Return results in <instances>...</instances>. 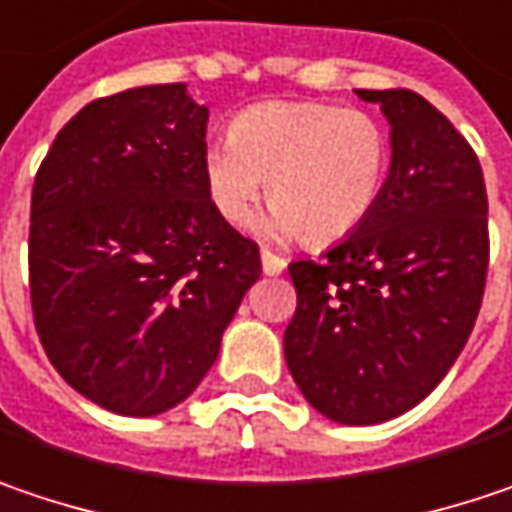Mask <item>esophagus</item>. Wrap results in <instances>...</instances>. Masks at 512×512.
<instances>
[{
  "label": "esophagus",
  "mask_w": 512,
  "mask_h": 512,
  "mask_svg": "<svg viewBox=\"0 0 512 512\" xmlns=\"http://www.w3.org/2000/svg\"><path fill=\"white\" fill-rule=\"evenodd\" d=\"M260 263H263V272L266 275H281L286 269V260L281 255H272V252H260Z\"/></svg>",
  "instance_id": "esophagus-1"
}]
</instances>
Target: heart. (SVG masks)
I'll return each instance as SVG.
<instances>
[{
  "instance_id": "1",
  "label": "heart",
  "mask_w": 512,
  "mask_h": 512,
  "mask_svg": "<svg viewBox=\"0 0 512 512\" xmlns=\"http://www.w3.org/2000/svg\"><path fill=\"white\" fill-rule=\"evenodd\" d=\"M205 185L228 226L252 220L266 196L269 237H304L330 246L368 223L385 194L391 138L385 124L356 106L269 101L243 109L228 138L208 144Z\"/></svg>"
}]
</instances>
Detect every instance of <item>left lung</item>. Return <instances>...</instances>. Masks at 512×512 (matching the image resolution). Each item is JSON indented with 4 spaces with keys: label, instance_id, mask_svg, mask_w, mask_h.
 I'll return each instance as SVG.
<instances>
[{
    "label": "left lung",
    "instance_id": "obj_1",
    "mask_svg": "<svg viewBox=\"0 0 512 512\" xmlns=\"http://www.w3.org/2000/svg\"><path fill=\"white\" fill-rule=\"evenodd\" d=\"M391 124V170L368 223L321 260L289 263L298 292L284 356L307 403L376 426L426 400L461 356L487 284V188L475 150L411 89H356Z\"/></svg>",
    "mask_w": 512,
    "mask_h": 512
}]
</instances>
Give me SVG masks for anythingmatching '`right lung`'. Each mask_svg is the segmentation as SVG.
<instances>
[{"instance_id":"1","label":"right lung","mask_w":512,"mask_h":512,"mask_svg":"<svg viewBox=\"0 0 512 512\" xmlns=\"http://www.w3.org/2000/svg\"><path fill=\"white\" fill-rule=\"evenodd\" d=\"M208 106L185 83L86 104L31 194V307L51 365L124 417L179 406L217 362L260 252L214 211Z\"/></svg>"}]
</instances>
